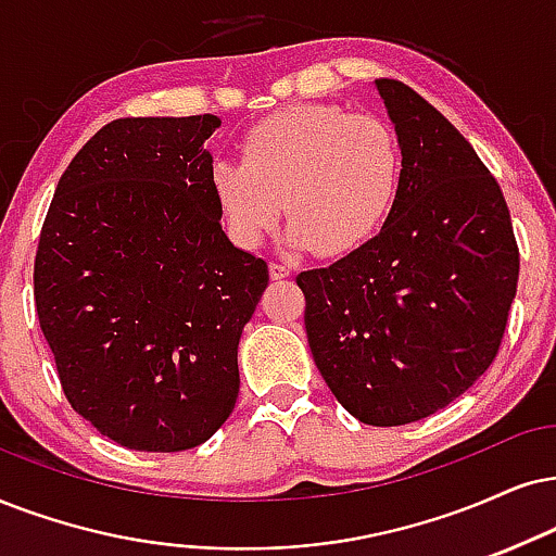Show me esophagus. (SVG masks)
Masks as SVG:
<instances>
[{"mask_svg":"<svg viewBox=\"0 0 556 556\" xmlns=\"http://www.w3.org/2000/svg\"><path fill=\"white\" fill-rule=\"evenodd\" d=\"M290 274H292V269L287 264H277V262L269 264V277L277 279V282H279V279H287Z\"/></svg>","mask_w":556,"mask_h":556,"instance_id":"esophagus-1","label":"esophagus"}]
</instances>
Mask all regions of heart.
I'll return each mask as SVG.
<instances>
[{
    "label": "heart",
    "mask_w": 556,
    "mask_h": 556,
    "mask_svg": "<svg viewBox=\"0 0 556 556\" xmlns=\"http://www.w3.org/2000/svg\"><path fill=\"white\" fill-rule=\"evenodd\" d=\"M241 159H215L210 187L236 243L254 249L292 217L287 243L343 256L369 243L395 207L403 149L390 123L339 104H294L245 132Z\"/></svg>",
    "instance_id": "b5f03b06"
}]
</instances>
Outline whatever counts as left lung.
Here are the masks:
<instances>
[{
	"mask_svg": "<svg viewBox=\"0 0 556 556\" xmlns=\"http://www.w3.org/2000/svg\"><path fill=\"white\" fill-rule=\"evenodd\" d=\"M375 87L403 149L397 202L369 243L298 285L336 400L367 426H405L493 364L521 258L505 197L469 140L403 81Z\"/></svg>",
	"mask_w": 556,
	"mask_h": 556,
	"instance_id": "obj_1",
	"label": "left lung"
}]
</instances>
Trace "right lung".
<instances>
[{"label":"right lung","instance_id":"1","mask_svg":"<svg viewBox=\"0 0 556 556\" xmlns=\"http://www.w3.org/2000/svg\"><path fill=\"white\" fill-rule=\"evenodd\" d=\"M220 117H121L76 153L35 254V307L81 418L136 452L226 424L238 341L269 285L220 226L205 140Z\"/></svg>","mask_w":556,"mask_h":556}]
</instances>
